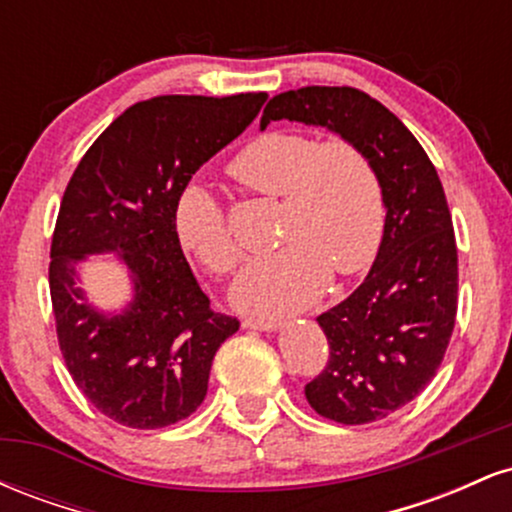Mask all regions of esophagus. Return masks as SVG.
<instances>
[{
  "label": "esophagus",
  "instance_id": "esophagus-1",
  "mask_svg": "<svg viewBox=\"0 0 512 512\" xmlns=\"http://www.w3.org/2000/svg\"><path fill=\"white\" fill-rule=\"evenodd\" d=\"M243 327L245 330H260V332H274L279 330V322L274 320H255V317H248V320H243Z\"/></svg>",
  "mask_w": 512,
  "mask_h": 512
}]
</instances>
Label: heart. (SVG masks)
I'll return each mask as SVG.
<instances>
[{
  "label": "heart",
  "instance_id": "obj_1",
  "mask_svg": "<svg viewBox=\"0 0 512 512\" xmlns=\"http://www.w3.org/2000/svg\"><path fill=\"white\" fill-rule=\"evenodd\" d=\"M228 173L260 195L284 199V248L245 262L231 286L238 310L284 317L313 305L330 272L361 274L378 257L387 204L378 168L346 139L317 142L301 132H267L228 163ZM182 250L211 274H228L238 245L207 187L187 182L173 207Z\"/></svg>",
  "mask_w": 512,
  "mask_h": 512
}]
</instances>
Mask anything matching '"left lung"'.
<instances>
[{"label":"left lung","instance_id":"left-lung-1","mask_svg":"<svg viewBox=\"0 0 512 512\" xmlns=\"http://www.w3.org/2000/svg\"><path fill=\"white\" fill-rule=\"evenodd\" d=\"M272 120L330 129L361 146L383 180V245L363 284L317 317L330 361L305 399L337 424L385 419L431 383L455 327L457 245L443 185L402 120L358 88L279 93L260 127Z\"/></svg>","mask_w":512,"mask_h":512}]
</instances>
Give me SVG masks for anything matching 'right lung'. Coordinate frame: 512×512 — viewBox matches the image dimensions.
<instances>
[{"label": "right lung", "mask_w": 512, "mask_h": 512, "mask_svg": "<svg viewBox=\"0 0 512 512\" xmlns=\"http://www.w3.org/2000/svg\"><path fill=\"white\" fill-rule=\"evenodd\" d=\"M267 93L158 96L127 108L93 142L64 190L50 248L57 339L76 387L129 428L187 419L207 397L236 317L214 313L173 228L180 190L255 120ZM113 251L133 298L105 314L78 286L79 261Z\"/></svg>", "instance_id": "obj_1"}]
</instances>
